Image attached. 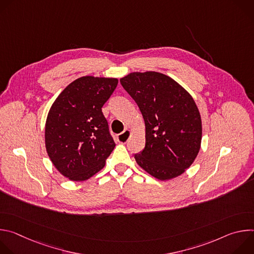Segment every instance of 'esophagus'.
I'll list each match as a JSON object with an SVG mask.
<instances>
[{
	"label": "esophagus",
	"mask_w": 254,
	"mask_h": 254,
	"mask_svg": "<svg viewBox=\"0 0 254 254\" xmlns=\"http://www.w3.org/2000/svg\"><path fill=\"white\" fill-rule=\"evenodd\" d=\"M129 136H130V130L129 129H125L122 133H120L118 135V140L120 142H127L128 140Z\"/></svg>",
	"instance_id": "esophagus-1"
}]
</instances>
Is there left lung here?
<instances>
[{"mask_svg": "<svg viewBox=\"0 0 254 254\" xmlns=\"http://www.w3.org/2000/svg\"><path fill=\"white\" fill-rule=\"evenodd\" d=\"M136 102L146 125V146L134 155L137 165L165 181L183 174L196 159L202 122L189 92L155 71L132 72L121 79Z\"/></svg>", "mask_w": 254, "mask_h": 254, "instance_id": "obj_1", "label": "left lung"}]
</instances>
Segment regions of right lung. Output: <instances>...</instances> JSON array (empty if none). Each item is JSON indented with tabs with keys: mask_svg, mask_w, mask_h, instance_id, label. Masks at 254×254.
<instances>
[{
	"mask_svg": "<svg viewBox=\"0 0 254 254\" xmlns=\"http://www.w3.org/2000/svg\"><path fill=\"white\" fill-rule=\"evenodd\" d=\"M118 83L117 78L80 77L50 108L46 151L55 168L71 181H85L100 171L116 147L101 107Z\"/></svg>",
	"mask_w": 254,
	"mask_h": 254,
	"instance_id": "obj_1",
	"label": "right lung"
}]
</instances>
